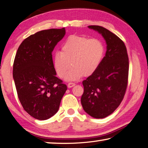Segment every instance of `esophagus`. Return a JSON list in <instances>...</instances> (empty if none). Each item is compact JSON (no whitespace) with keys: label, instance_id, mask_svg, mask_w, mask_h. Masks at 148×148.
I'll list each match as a JSON object with an SVG mask.
<instances>
[{"label":"esophagus","instance_id":"34e87169","mask_svg":"<svg viewBox=\"0 0 148 148\" xmlns=\"http://www.w3.org/2000/svg\"><path fill=\"white\" fill-rule=\"evenodd\" d=\"M75 86V83L69 82V83H68V87L70 88L73 87V86Z\"/></svg>","mask_w":148,"mask_h":148}]
</instances>
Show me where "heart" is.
Instances as JSON below:
<instances>
[{
  "label": "heart",
  "mask_w": 148,
  "mask_h": 148,
  "mask_svg": "<svg viewBox=\"0 0 148 148\" xmlns=\"http://www.w3.org/2000/svg\"><path fill=\"white\" fill-rule=\"evenodd\" d=\"M104 48L100 40L84 36L71 35L61 46V51H56L53 64L57 75L63 79L69 69L66 79L75 80L83 75L90 76L98 69L104 55Z\"/></svg>",
  "instance_id": "1"
}]
</instances>
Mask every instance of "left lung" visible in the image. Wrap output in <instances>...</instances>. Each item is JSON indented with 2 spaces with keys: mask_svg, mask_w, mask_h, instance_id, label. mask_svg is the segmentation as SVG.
Wrapping results in <instances>:
<instances>
[{
  "mask_svg": "<svg viewBox=\"0 0 148 148\" xmlns=\"http://www.w3.org/2000/svg\"><path fill=\"white\" fill-rule=\"evenodd\" d=\"M88 27L102 35L107 50L96 71L83 80L81 104L92 117L103 119L113 113L124 99L128 82L129 58L124 42L116 35L102 26Z\"/></svg>",
  "mask_w": 148,
  "mask_h": 148,
  "instance_id": "1",
  "label": "left lung"
}]
</instances>
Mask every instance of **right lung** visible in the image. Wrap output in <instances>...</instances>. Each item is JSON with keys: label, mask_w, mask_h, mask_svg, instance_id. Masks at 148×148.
<instances>
[{"label": "right lung", "mask_w": 148, "mask_h": 148, "mask_svg": "<svg viewBox=\"0 0 148 148\" xmlns=\"http://www.w3.org/2000/svg\"><path fill=\"white\" fill-rule=\"evenodd\" d=\"M66 33L42 30L22 41L13 62V76L24 110L33 118L48 119L56 113L67 86L56 77L52 52Z\"/></svg>", "instance_id": "1"}]
</instances>
